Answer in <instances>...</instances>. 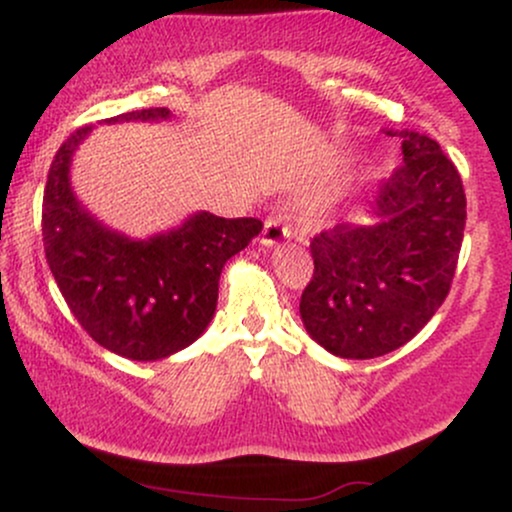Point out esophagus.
I'll list each match as a JSON object with an SVG mask.
<instances>
[{"mask_svg":"<svg viewBox=\"0 0 512 512\" xmlns=\"http://www.w3.org/2000/svg\"><path fill=\"white\" fill-rule=\"evenodd\" d=\"M291 238V228L286 226L284 216L276 214V211H272V214L264 219V228H262V245H279L281 240Z\"/></svg>","mask_w":512,"mask_h":512,"instance_id":"34e87169","label":"esophagus"}]
</instances>
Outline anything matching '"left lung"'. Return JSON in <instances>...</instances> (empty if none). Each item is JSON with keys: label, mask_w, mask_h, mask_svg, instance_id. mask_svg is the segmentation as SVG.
Instances as JSON below:
<instances>
[{"label": "left lung", "mask_w": 512, "mask_h": 512, "mask_svg": "<svg viewBox=\"0 0 512 512\" xmlns=\"http://www.w3.org/2000/svg\"><path fill=\"white\" fill-rule=\"evenodd\" d=\"M404 163L375 195L370 226L337 223L310 240L315 272L301 296L310 337L342 358H375L407 344L436 315L457 269L467 197L455 163L416 129Z\"/></svg>", "instance_id": "obj_1"}]
</instances>
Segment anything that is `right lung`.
Here are the masks:
<instances>
[{
  "label": "right lung",
  "instance_id": "add662e5",
  "mask_svg": "<svg viewBox=\"0 0 512 512\" xmlns=\"http://www.w3.org/2000/svg\"><path fill=\"white\" fill-rule=\"evenodd\" d=\"M168 108L132 110L105 122L168 120ZM91 127L64 139L43 195V245L64 301L88 337L132 361H158L207 330L223 264L262 231L260 219L199 211L175 231L129 240L76 202L69 163Z\"/></svg>",
  "mask_w": 512,
  "mask_h": 512
}]
</instances>
